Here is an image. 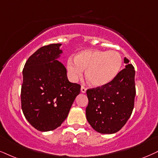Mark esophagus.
Segmentation results:
<instances>
[{
    "label": "esophagus",
    "instance_id": "34e87169",
    "mask_svg": "<svg viewBox=\"0 0 158 158\" xmlns=\"http://www.w3.org/2000/svg\"><path fill=\"white\" fill-rule=\"evenodd\" d=\"M86 90H87V89L85 88V86H81V92L82 93H85V91H86Z\"/></svg>",
    "mask_w": 158,
    "mask_h": 158
}]
</instances>
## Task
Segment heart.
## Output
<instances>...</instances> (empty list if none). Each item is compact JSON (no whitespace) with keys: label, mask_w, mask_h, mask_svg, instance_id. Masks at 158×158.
Wrapping results in <instances>:
<instances>
[{"label":"heart","mask_w":158,"mask_h":158,"mask_svg":"<svg viewBox=\"0 0 158 158\" xmlns=\"http://www.w3.org/2000/svg\"><path fill=\"white\" fill-rule=\"evenodd\" d=\"M74 61H68L67 67L73 78L83 75L86 69V78L94 86L108 84L118 75L122 64V56L117 51L86 50L78 52Z\"/></svg>","instance_id":"1"}]
</instances>
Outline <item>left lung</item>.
<instances>
[{
  "instance_id": "left-lung-1",
  "label": "left lung",
  "mask_w": 158,
  "mask_h": 158,
  "mask_svg": "<svg viewBox=\"0 0 158 158\" xmlns=\"http://www.w3.org/2000/svg\"><path fill=\"white\" fill-rule=\"evenodd\" d=\"M125 68L108 84L89 89L85 109L87 121L94 130L102 134L118 132L127 123L134 108L135 97V69L124 58Z\"/></svg>"
}]
</instances>
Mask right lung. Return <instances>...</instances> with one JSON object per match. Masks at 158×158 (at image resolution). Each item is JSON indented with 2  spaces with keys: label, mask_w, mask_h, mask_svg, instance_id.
Segmentation results:
<instances>
[{
  "label": "right lung",
  "mask_w": 158,
  "mask_h": 158,
  "mask_svg": "<svg viewBox=\"0 0 158 158\" xmlns=\"http://www.w3.org/2000/svg\"><path fill=\"white\" fill-rule=\"evenodd\" d=\"M61 44L40 48L25 62L23 70L21 107L25 118L37 130L61 126L69 114L81 85L68 81L67 69L57 60Z\"/></svg>",
  "instance_id": "1"
}]
</instances>
